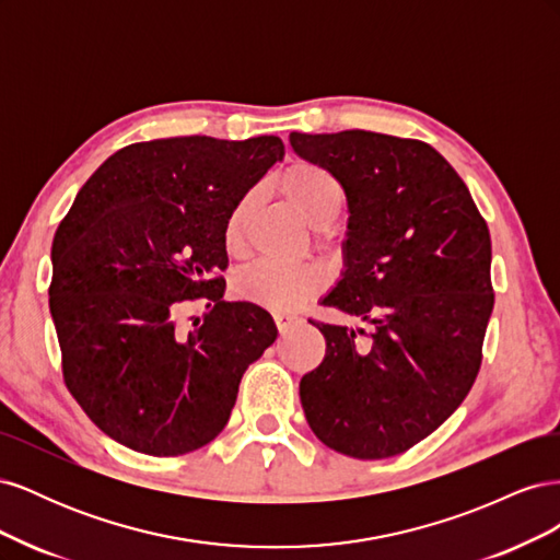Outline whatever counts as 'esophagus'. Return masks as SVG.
<instances>
[{"label":"esophagus","mask_w":560,"mask_h":560,"mask_svg":"<svg viewBox=\"0 0 560 560\" xmlns=\"http://www.w3.org/2000/svg\"><path fill=\"white\" fill-rule=\"evenodd\" d=\"M273 319H276V327H278V331H280V334L292 331L294 327H299L301 322H303L299 315H287V313H276V315H273Z\"/></svg>","instance_id":"34e87169"}]
</instances>
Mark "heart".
<instances>
[{"label": "heart", "instance_id": "obj_1", "mask_svg": "<svg viewBox=\"0 0 560 560\" xmlns=\"http://www.w3.org/2000/svg\"><path fill=\"white\" fill-rule=\"evenodd\" d=\"M280 189L290 198L306 222L315 229L329 226L341 214L343 186L327 167L311 161H296L284 167L280 175ZM254 208V194H245L231 208L224 222V245L231 254H241L245 247V231ZM325 276L313 264L282 266L273 261H259L241 270L233 280V292L238 299L257 303L270 311H292L313 299Z\"/></svg>", "mask_w": 560, "mask_h": 560}]
</instances>
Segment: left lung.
I'll return each instance as SVG.
<instances>
[{"label":"left lung","instance_id":"obj_1","mask_svg":"<svg viewBox=\"0 0 560 560\" xmlns=\"http://www.w3.org/2000/svg\"><path fill=\"white\" fill-rule=\"evenodd\" d=\"M301 159L348 198L346 273L325 306L366 329L311 319L325 360L299 395L329 448L381 460L409 451L463 404L481 369L493 313L490 233L436 149L371 130L292 132Z\"/></svg>","mask_w":560,"mask_h":560}]
</instances>
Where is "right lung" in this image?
Listing matches in <instances>:
<instances>
[{
	"mask_svg": "<svg viewBox=\"0 0 560 560\" xmlns=\"http://www.w3.org/2000/svg\"><path fill=\"white\" fill-rule=\"evenodd\" d=\"M276 135H208L118 149L60 222L48 306L62 378L95 425L138 453L173 457L224 430L245 369L276 341L264 308L224 301V222L270 165ZM208 300L191 332L186 300Z\"/></svg>",
	"mask_w": 560,
	"mask_h": 560,
	"instance_id": "add662e5",
	"label": "right lung"
}]
</instances>
